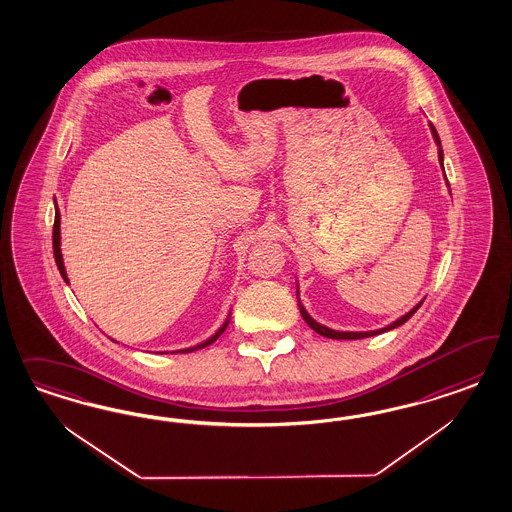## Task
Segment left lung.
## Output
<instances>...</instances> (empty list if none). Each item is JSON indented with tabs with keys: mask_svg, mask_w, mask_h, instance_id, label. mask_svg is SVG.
Masks as SVG:
<instances>
[{
	"mask_svg": "<svg viewBox=\"0 0 512 512\" xmlns=\"http://www.w3.org/2000/svg\"><path fill=\"white\" fill-rule=\"evenodd\" d=\"M430 129H432V135H434L435 142H437V146H439V161H441V165H443V150H441V140H439V135H437V131H435L434 125L430 124ZM420 306H422V302L417 304V306H415L413 310L409 311V313H405L402 319L394 321L392 325L385 326V328H381V330H372V332H338V330L326 328V326L319 325L317 321H313V319L310 317V313L304 310V306L298 302L300 313H302L304 321L310 325V328H313L317 334H321V336H325V338H332V340H360V338H370V336H375V334L387 332V330H392V328H396V326L403 325V323H405L409 317H413V313L419 310Z\"/></svg>",
	"mask_w": 512,
	"mask_h": 512,
	"instance_id": "obj_1",
	"label": "left lung"
}]
</instances>
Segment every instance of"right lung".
Instances as JSON below:
<instances>
[{"instance_id":"obj_1","label":"right lung","mask_w":512,"mask_h":512,"mask_svg":"<svg viewBox=\"0 0 512 512\" xmlns=\"http://www.w3.org/2000/svg\"><path fill=\"white\" fill-rule=\"evenodd\" d=\"M52 248H54V259H56V264H58V270H60V274H62V278L69 283V279H67V274H65V266H63L62 259V249H60V210H56V217H54V231H52ZM229 321H231V315L225 319V323L219 326V330H217L216 334L212 336V338H208L206 341H202L199 345H195V347H189V349H184L182 353H193V351H197V349H202V347H206V345H210V343H214V341L225 332V328L229 325Z\"/></svg>"}]
</instances>
